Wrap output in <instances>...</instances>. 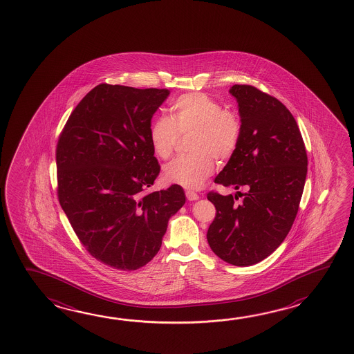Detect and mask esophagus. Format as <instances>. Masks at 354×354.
I'll use <instances>...</instances> for the list:
<instances>
[{
	"label": "esophagus",
	"instance_id": "obj_1",
	"mask_svg": "<svg viewBox=\"0 0 354 354\" xmlns=\"http://www.w3.org/2000/svg\"><path fill=\"white\" fill-rule=\"evenodd\" d=\"M186 197L188 201H197L200 198V196L192 191H186Z\"/></svg>",
	"mask_w": 354,
	"mask_h": 354
}]
</instances>
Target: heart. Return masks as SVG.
Wrapping results in <instances>:
<instances>
[{"label": "heart", "mask_w": 354, "mask_h": 354, "mask_svg": "<svg viewBox=\"0 0 354 354\" xmlns=\"http://www.w3.org/2000/svg\"><path fill=\"white\" fill-rule=\"evenodd\" d=\"M172 116L157 117L149 127L154 154L168 160L180 135L194 133L191 156H180L163 168V180L171 185L198 189L214 172V160L227 161L234 153L241 137V122L206 93L180 96L172 106Z\"/></svg>", "instance_id": "b5f03b06"}]
</instances>
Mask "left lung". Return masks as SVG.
<instances>
[{"label": "left lung", "mask_w": 354, "mask_h": 354, "mask_svg": "<svg viewBox=\"0 0 354 354\" xmlns=\"http://www.w3.org/2000/svg\"><path fill=\"white\" fill-rule=\"evenodd\" d=\"M230 93L237 100L241 137L214 183L248 192L241 202L232 194H207L217 211L207 241L227 263L247 267L268 257L287 237L308 160L296 120L282 102L250 84H234Z\"/></svg>", "instance_id": "obj_1"}]
</instances>
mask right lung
I'll return each instance as SVG.
<instances>
[{
    "mask_svg": "<svg viewBox=\"0 0 354 354\" xmlns=\"http://www.w3.org/2000/svg\"><path fill=\"white\" fill-rule=\"evenodd\" d=\"M168 95L98 84L73 109L58 140L59 205L91 256L116 270L147 264L186 202L177 185L146 193L160 174L151 120Z\"/></svg>",
    "mask_w": 354,
    "mask_h": 354,
    "instance_id": "1",
    "label": "right lung"
}]
</instances>
